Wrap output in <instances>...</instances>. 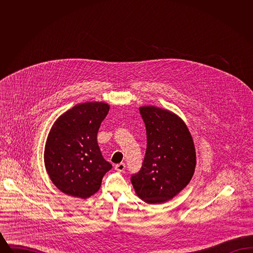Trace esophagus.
Returning <instances> with one entry per match:
<instances>
[{"label": "esophagus", "instance_id": "34e87169", "mask_svg": "<svg viewBox=\"0 0 253 253\" xmlns=\"http://www.w3.org/2000/svg\"><path fill=\"white\" fill-rule=\"evenodd\" d=\"M125 168H126V166H125V164H124V163L117 164V165H116V167H115V169H116L118 171H120V172H121V171H124Z\"/></svg>", "mask_w": 253, "mask_h": 253}]
</instances>
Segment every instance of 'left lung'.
<instances>
[{
    "instance_id": "1",
    "label": "left lung",
    "mask_w": 253,
    "mask_h": 253,
    "mask_svg": "<svg viewBox=\"0 0 253 253\" xmlns=\"http://www.w3.org/2000/svg\"><path fill=\"white\" fill-rule=\"evenodd\" d=\"M147 134L140 170L131 177L137 196L149 204L173 198L189 184L196 165L192 134L178 116L155 106L139 107Z\"/></svg>"
}]
</instances>
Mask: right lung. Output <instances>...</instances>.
<instances>
[{"label": "right lung", "mask_w": 253, "mask_h": 253, "mask_svg": "<svg viewBox=\"0 0 253 253\" xmlns=\"http://www.w3.org/2000/svg\"><path fill=\"white\" fill-rule=\"evenodd\" d=\"M109 109L104 102L78 104L52 126L44 148V165L60 192L86 199L99 190L104 174L112 169L96 141Z\"/></svg>", "instance_id": "add662e5"}]
</instances>
